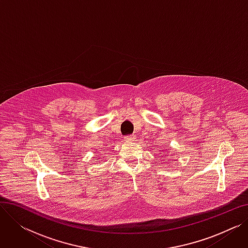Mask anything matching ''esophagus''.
Segmentation results:
<instances>
[{
    "label": "esophagus",
    "mask_w": 248,
    "mask_h": 248,
    "mask_svg": "<svg viewBox=\"0 0 248 248\" xmlns=\"http://www.w3.org/2000/svg\"><path fill=\"white\" fill-rule=\"evenodd\" d=\"M124 140L125 141H134L136 140V137L135 136H126V137H124Z\"/></svg>",
    "instance_id": "34e87169"
}]
</instances>
